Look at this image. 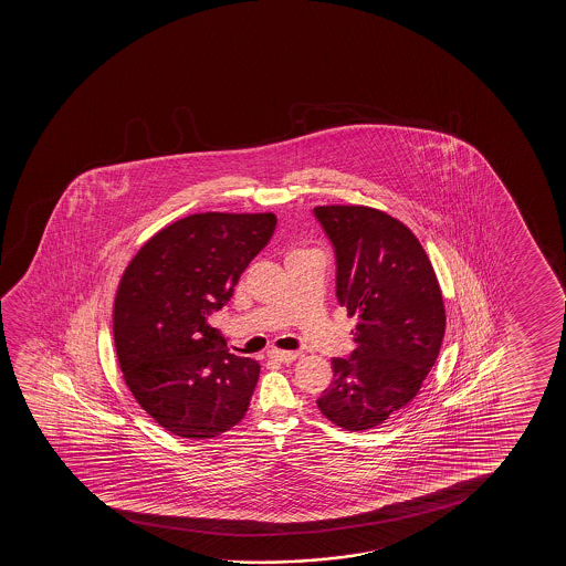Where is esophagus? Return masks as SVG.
Instances as JSON below:
<instances>
[{"label": "esophagus", "mask_w": 566, "mask_h": 566, "mask_svg": "<svg viewBox=\"0 0 566 566\" xmlns=\"http://www.w3.org/2000/svg\"><path fill=\"white\" fill-rule=\"evenodd\" d=\"M269 359L272 361H280V364H292L297 359V352H282V349H271L269 352Z\"/></svg>", "instance_id": "1"}]
</instances>
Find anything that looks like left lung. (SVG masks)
Masks as SVG:
<instances>
[{
	"label": "left lung",
	"mask_w": 566,
	"mask_h": 566,
	"mask_svg": "<svg viewBox=\"0 0 566 566\" xmlns=\"http://www.w3.org/2000/svg\"><path fill=\"white\" fill-rule=\"evenodd\" d=\"M336 253V297L356 317V349L334 357L318 410L346 431L385 423L418 396L444 336L433 264L408 226L364 205L315 207Z\"/></svg>",
	"instance_id": "left-lung-1"
}]
</instances>
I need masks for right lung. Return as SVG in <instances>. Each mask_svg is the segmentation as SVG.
Wrapping results in <instances>:
<instances>
[{
  "instance_id": "right-lung-1",
  "label": "right lung",
  "mask_w": 566,
  "mask_h": 566,
  "mask_svg": "<svg viewBox=\"0 0 566 566\" xmlns=\"http://www.w3.org/2000/svg\"><path fill=\"white\" fill-rule=\"evenodd\" d=\"M274 228L272 212H199L156 232L127 264L114 302L117 361L166 431L202 441L245 416L261 365L230 354L209 317Z\"/></svg>"
}]
</instances>
